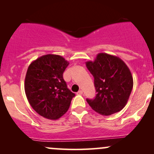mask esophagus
Listing matches in <instances>:
<instances>
[{
	"mask_svg": "<svg viewBox=\"0 0 154 154\" xmlns=\"http://www.w3.org/2000/svg\"><path fill=\"white\" fill-rule=\"evenodd\" d=\"M82 93H83L82 91H79L78 92H77V95H82Z\"/></svg>",
	"mask_w": 154,
	"mask_h": 154,
	"instance_id": "1",
	"label": "esophagus"
}]
</instances>
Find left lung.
<instances>
[{
	"label": "left lung",
	"instance_id": "obj_1",
	"mask_svg": "<svg viewBox=\"0 0 154 154\" xmlns=\"http://www.w3.org/2000/svg\"><path fill=\"white\" fill-rule=\"evenodd\" d=\"M85 63L94 77L97 93L94 99H86L90 106L103 116L121 111L133 87V78L126 63L117 56L105 53H100L94 61Z\"/></svg>",
	"mask_w": 154,
	"mask_h": 154
}]
</instances>
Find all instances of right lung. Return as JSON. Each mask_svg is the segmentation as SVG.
Masks as SVG:
<instances>
[{
  "label": "right lung",
  "instance_id": "add662e5",
  "mask_svg": "<svg viewBox=\"0 0 154 154\" xmlns=\"http://www.w3.org/2000/svg\"><path fill=\"white\" fill-rule=\"evenodd\" d=\"M68 65L62 56L47 54L28 67L24 81L26 96L32 109L46 119H59L68 111L75 97L63 78Z\"/></svg>",
  "mask_w": 154,
  "mask_h": 154
}]
</instances>
